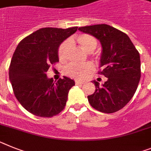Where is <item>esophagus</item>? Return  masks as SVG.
I'll use <instances>...</instances> for the list:
<instances>
[{"label": "esophagus", "instance_id": "1", "mask_svg": "<svg viewBox=\"0 0 151 151\" xmlns=\"http://www.w3.org/2000/svg\"><path fill=\"white\" fill-rule=\"evenodd\" d=\"M76 85H82V84H84V82L82 80H78V79H77V80H76Z\"/></svg>", "mask_w": 151, "mask_h": 151}]
</instances>
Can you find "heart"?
I'll list each match as a JSON object with an SVG mask.
<instances>
[{"mask_svg": "<svg viewBox=\"0 0 151 151\" xmlns=\"http://www.w3.org/2000/svg\"><path fill=\"white\" fill-rule=\"evenodd\" d=\"M77 40L85 51L88 52H92L98 46V41L95 37L87 33H82L77 37ZM70 46V41L65 40L62 43L58 50V55L61 60L65 59L68 50ZM94 70V65L90 63L84 64L78 63H70L65 68V74L72 78H85Z\"/></svg>", "mask_w": 151, "mask_h": 151, "instance_id": "b5f03b06", "label": "heart"}]
</instances>
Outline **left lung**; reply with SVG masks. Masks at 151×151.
<instances>
[{"mask_svg": "<svg viewBox=\"0 0 151 151\" xmlns=\"http://www.w3.org/2000/svg\"><path fill=\"white\" fill-rule=\"evenodd\" d=\"M97 38L102 50L99 73L107 78L102 85L92 81L95 91L88 95L92 108L103 113H114L125 106L134 95L140 78V54L126 33L108 24L78 28Z\"/></svg>", "mask_w": 151, "mask_h": 151, "instance_id": "left-lung-1", "label": "left lung"}]
</instances>
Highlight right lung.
<instances>
[{
    "mask_svg": "<svg viewBox=\"0 0 151 151\" xmlns=\"http://www.w3.org/2000/svg\"><path fill=\"white\" fill-rule=\"evenodd\" d=\"M77 29L78 27L41 28L17 46L9 68V78L15 97L31 114L50 118L65 108L75 82L64 76L54 82L46 76V72L59 62L60 45Z\"/></svg>",
    "mask_w": 151,
    "mask_h": 151,
    "instance_id": "1",
    "label": "right lung"
}]
</instances>
